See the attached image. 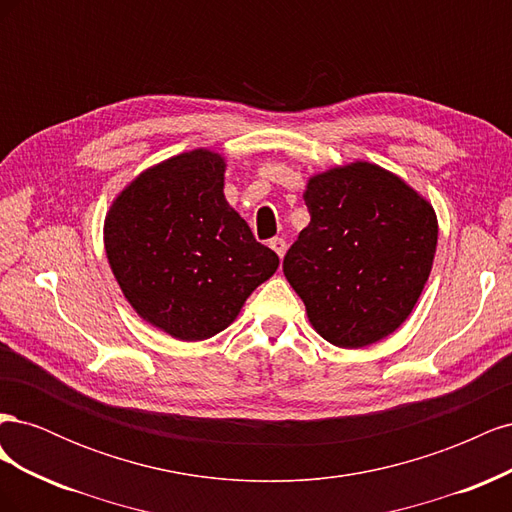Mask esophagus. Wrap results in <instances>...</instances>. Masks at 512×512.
Returning <instances> with one entry per match:
<instances>
[{
	"mask_svg": "<svg viewBox=\"0 0 512 512\" xmlns=\"http://www.w3.org/2000/svg\"><path fill=\"white\" fill-rule=\"evenodd\" d=\"M269 245H271V250L277 254V256H280V258H284V254H286V241L282 239V237H275V239H271L269 241Z\"/></svg>",
	"mask_w": 512,
	"mask_h": 512,
	"instance_id": "obj_1",
	"label": "esophagus"
}]
</instances>
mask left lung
<instances>
[{"instance_id": "8db88e82", "label": "left lung", "mask_w": 512, "mask_h": 512, "mask_svg": "<svg viewBox=\"0 0 512 512\" xmlns=\"http://www.w3.org/2000/svg\"><path fill=\"white\" fill-rule=\"evenodd\" d=\"M309 224L284 275L312 327L339 348H363L401 327L429 277L436 211L397 175L354 162L309 179Z\"/></svg>"}]
</instances>
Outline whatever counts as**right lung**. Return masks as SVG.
<instances>
[{
    "label": "right lung",
    "mask_w": 512,
    "mask_h": 512,
    "mask_svg": "<svg viewBox=\"0 0 512 512\" xmlns=\"http://www.w3.org/2000/svg\"><path fill=\"white\" fill-rule=\"evenodd\" d=\"M224 158L194 149L138 175L104 222V247L136 314L183 342L213 337L275 273L224 198Z\"/></svg>",
    "instance_id": "add662e5"
}]
</instances>
